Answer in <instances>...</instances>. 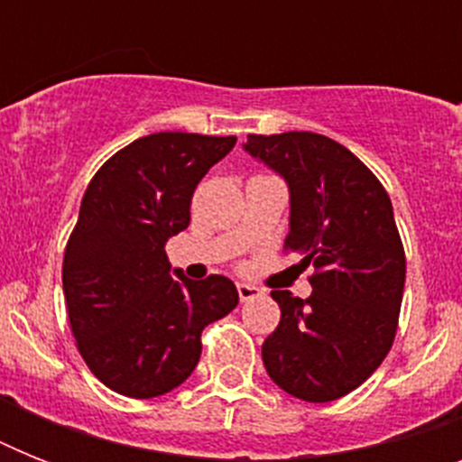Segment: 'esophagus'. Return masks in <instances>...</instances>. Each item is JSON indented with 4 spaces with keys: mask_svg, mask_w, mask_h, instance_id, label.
I'll return each mask as SVG.
<instances>
[{
    "mask_svg": "<svg viewBox=\"0 0 462 462\" xmlns=\"http://www.w3.org/2000/svg\"><path fill=\"white\" fill-rule=\"evenodd\" d=\"M237 295L242 302H252V300H256V297H261L263 292H261L256 285H249V282H239L237 285Z\"/></svg>",
    "mask_w": 462,
    "mask_h": 462,
    "instance_id": "obj_1",
    "label": "esophagus"
}]
</instances>
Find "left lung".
<instances>
[{
	"label": "left lung",
	"mask_w": 462,
	"mask_h": 462,
	"mask_svg": "<svg viewBox=\"0 0 462 462\" xmlns=\"http://www.w3.org/2000/svg\"><path fill=\"white\" fill-rule=\"evenodd\" d=\"M245 151L285 177V252L314 266L307 300L271 290L281 323L261 347L263 365L300 401H337L376 372L398 330L405 249L393 206L376 174L321 134H249Z\"/></svg>",
	"instance_id": "left-lung-1"
}]
</instances>
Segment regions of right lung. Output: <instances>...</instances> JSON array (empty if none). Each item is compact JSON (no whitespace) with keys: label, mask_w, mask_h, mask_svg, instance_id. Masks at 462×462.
Returning <instances> with one entry per match:
<instances>
[{"label":"right lung","mask_w":462,"mask_h":462,"mask_svg":"<svg viewBox=\"0 0 462 462\" xmlns=\"http://www.w3.org/2000/svg\"><path fill=\"white\" fill-rule=\"evenodd\" d=\"M237 136L160 132L112 155L83 194L61 263L76 347L105 386L155 398L189 379L201 330L237 307L225 275L172 281L165 242L187 230L203 174Z\"/></svg>","instance_id":"1"}]
</instances>
